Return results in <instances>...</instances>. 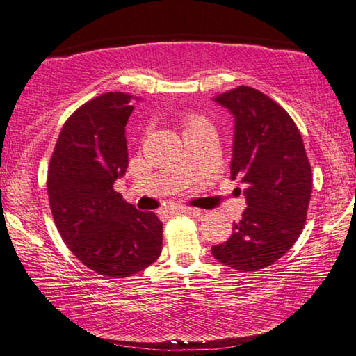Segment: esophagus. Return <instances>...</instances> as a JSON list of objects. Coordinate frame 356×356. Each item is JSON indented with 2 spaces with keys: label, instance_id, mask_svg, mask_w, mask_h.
<instances>
[{
  "label": "esophagus",
  "instance_id": "esophagus-1",
  "mask_svg": "<svg viewBox=\"0 0 356 356\" xmlns=\"http://www.w3.org/2000/svg\"><path fill=\"white\" fill-rule=\"evenodd\" d=\"M163 213H166V215L188 213V215H193V216H197V215H201V210H197V209H193V207H174V209H168V210H165Z\"/></svg>",
  "mask_w": 356,
  "mask_h": 356
}]
</instances>
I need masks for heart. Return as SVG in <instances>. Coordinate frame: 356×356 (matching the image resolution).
Wrapping results in <instances>:
<instances>
[{
    "instance_id": "obj_1",
    "label": "heart",
    "mask_w": 356,
    "mask_h": 356,
    "mask_svg": "<svg viewBox=\"0 0 356 356\" xmlns=\"http://www.w3.org/2000/svg\"><path fill=\"white\" fill-rule=\"evenodd\" d=\"M204 127H212V125H210V122L206 118H201V116H191L188 119V122H186V131L204 129Z\"/></svg>"
}]
</instances>
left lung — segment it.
Returning a JSON list of instances; mask_svg holds the SVG:
<instances>
[{
    "label": "left lung",
    "mask_w": 356,
    "mask_h": 356,
    "mask_svg": "<svg viewBox=\"0 0 356 356\" xmlns=\"http://www.w3.org/2000/svg\"><path fill=\"white\" fill-rule=\"evenodd\" d=\"M213 102L234 118L231 179L246 186L248 207L212 254L231 268L257 272L284 256L303 231L311 165L292 118L261 91L238 86Z\"/></svg>",
    "instance_id": "1"
}]
</instances>
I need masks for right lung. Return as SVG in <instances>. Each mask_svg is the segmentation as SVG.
Wrapping results in <instances>:
<instances>
[{"label": "right lung", "instance_id": "add662e5", "mask_svg": "<svg viewBox=\"0 0 356 356\" xmlns=\"http://www.w3.org/2000/svg\"><path fill=\"white\" fill-rule=\"evenodd\" d=\"M130 94L106 92L65 120L48 166L55 225L78 261L108 278L143 272L159 259L163 222L122 200L113 185L129 166Z\"/></svg>", "mask_w": 356, "mask_h": 356}]
</instances>
